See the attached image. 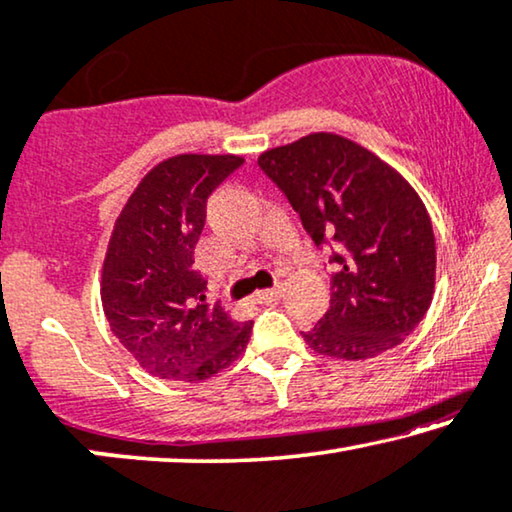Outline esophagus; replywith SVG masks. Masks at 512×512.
<instances>
[{"mask_svg":"<svg viewBox=\"0 0 512 512\" xmlns=\"http://www.w3.org/2000/svg\"><path fill=\"white\" fill-rule=\"evenodd\" d=\"M282 289L280 287H271V289H259V292L255 294V303H262V305H269L273 303L280 296Z\"/></svg>","mask_w":512,"mask_h":512,"instance_id":"1","label":"esophagus"}]
</instances>
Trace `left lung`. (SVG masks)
I'll list each match as a JSON object with an SVG mask.
<instances>
[{"instance_id": "left-lung-1", "label": "left lung", "mask_w": 512, "mask_h": 512, "mask_svg": "<svg viewBox=\"0 0 512 512\" xmlns=\"http://www.w3.org/2000/svg\"><path fill=\"white\" fill-rule=\"evenodd\" d=\"M329 262L331 305L303 340L317 354L365 361L398 347L425 317L437 250L409 181L361 144L310 133L257 158Z\"/></svg>"}]
</instances>
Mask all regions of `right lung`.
I'll use <instances>...</instances> for the list:
<instances>
[{"instance_id": "obj_1", "label": "right lung", "mask_w": 512, "mask_h": 512, "mask_svg": "<svg viewBox=\"0 0 512 512\" xmlns=\"http://www.w3.org/2000/svg\"><path fill=\"white\" fill-rule=\"evenodd\" d=\"M241 156L181 154L158 163L121 209L103 262L101 301L112 333L160 379L202 381L243 354L253 322L207 303L193 269L209 195Z\"/></svg>"}]
</instances>
